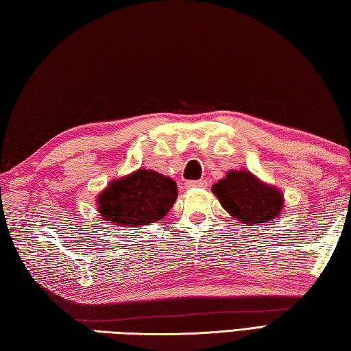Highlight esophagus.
I'll list each match as a JSON object with an SVG mask.
<instances>
[{
    "instance_id": "obj_1",
    "label": "esophagus",
    "mask_w": 351,
    "mask_h": 351,
    "mask_svg": "<svg viewBox=\"0 0 351 351\" xmlns=\"http://www.w3.org/2000/svg\"><path fill=\"white\" fill-rule=\"evenodd\" d=\"M185 186L188 189H191V188H206L208 182L206 180H191V182H186Z\"/></svg>"
}]
</instances>
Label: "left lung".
<instances>
[{
  "label": "left lung",
  "instance_id": "8db88e82",
  "mask_svg": "<svg viewBox=\"0 0 351 351\" xmlns=\"http://www.w3.org/2000/svg\"><path fill=\"white\" fill-rule=\"evenodd\" d=\"M211 189L223 210L243 225L271 222L284 208V194L278 188L245 169L228 171Z\"/></svg>",
  "mask_w": 351,
  "mask_h": 351
}]
</instances>
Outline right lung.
<instances>
[{
  "instance_id": "right-lung-1",
  "label": "right lung",
  "mask_w": 351,
  "mask_h": 351,
  "mask_svg": "<svg viewBox=\"0 0 351 351\" xmlns=\"http://www.w3.org/2000/svg\"><path fill=\"white\" fill-rule=\"evenodd\" d=\"M177 183L157 171L140 168L114 179L98 194L97 210L109 223L140 228L163 219L177 199Z\"/></svg>"
}]
</instances>
